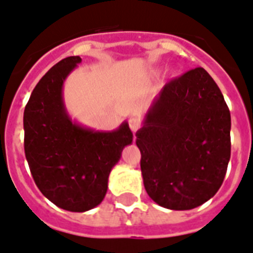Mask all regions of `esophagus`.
<instances>
[{
	"label": "esophagus",
	"instance_id": "34e87169",
	"mask_svg": "<svg viewBox=\"0 0 253 253\" xmlns=\"http://www.w3.org/2000/svg\"><path fill=\"white\" fill-rule=\"evenodd\" d=\"M128 126H130L132 132H136L140 127H141V122H140L139 118H131V120L128 121Z\"/></svg>",
	"mask_w": 253,
	"mask_h": 253
}]
</instances>
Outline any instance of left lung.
I'll list each match as a JSON object with an SVG mask.
<instances>
[{
	"label": "left lung",
	"mask_w": 253,
	"mask_h": 253,
	"mask_svg": "<svg viewBox=\"0 0 253 253\" xmlns=\"http://www.w3.org/2000/svg\"><path fill=\"white\" fill-rule=\"evenodd\" d=\"M230 126L221 91L203 68L165 84L136 132L150 198L176 211L212 198L230 159Z\"/></svg>",
	"instance_id": "left-lung-1"
}]
</instances>
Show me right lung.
Instances as JSON below:
<instances>
[{
    "label": "right lung",
    "instance_id": "add662e5",
    "mask_svg": "<svg viewBox=\"0 0 253 253\" xmlns=\"http://www.w3.org/2000/svg\"><path fill=\"white\" fill-rule=\"evenodd\" d=\"M82 59L69 56L40 80L24 109V152L36 185L58 207L84 212L100 205L109 173L132 143L128 123L112 132L72 122L63 84Z\"/></svg>",
    "mask_w": 253,
    "mask_h": 253
}]
</instances>
